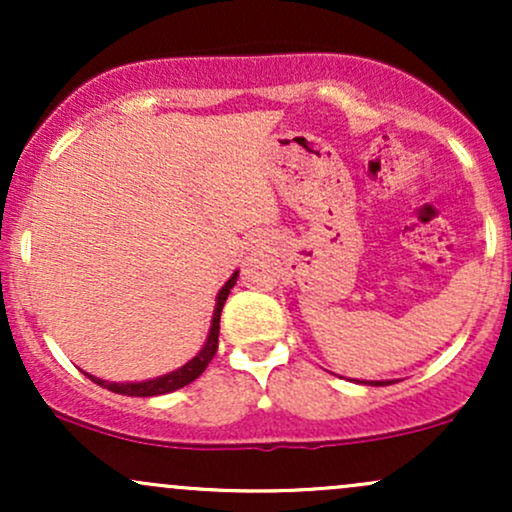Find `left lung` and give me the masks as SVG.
I'll list each match as a JSON object with an SVG mask.
<instances>
[{"instance_id":"left-lung-1","label":"left lung","mask_w":512,"mask_h":512,"mask_svg":"<svg viewBox=\"0 0 512 512\" xmlns=\"http://www.w3.org/2000/svg\"><path fill=\"white\" fill-rule=\"evenodd\" d=\"M366 385H390V383H385V380H375V383H366Z\"/></svg>"}]
</instances>
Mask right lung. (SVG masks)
I'll return each mask as SVG.
<instances>
[{
    "instance_id": "1",
    "label": "right lung",
    "mask_w": 512,
    "mask_h": 512,
    "mask_svg": "<svg viewBox=\"0 0 512 512\" xmlns=\"http://www.w3.org/2000/svg\"><path fill=\"white\" fill-rule=\"evenodd\" d=\"M236 279H238V272L226 281V286H223V289L219 291V296H216V310H214V320H211V330H209L207 344H204L202 351H199V354L192 358V361H187L182 368L173 370V373H168V375H161V378L144 380V383H108V380L93 378V375H88V373L86 375L96 385L105 387V390L117 392V395H129V397H156V395H166V392L180 390V387L190 385L192 380H197L199 375L204 373V368L209 366V361L214 358L216 349H219L221 310H223V303H226L228 293H231V289H233V284H236Z\"/></svg>"
}]
</instances>
